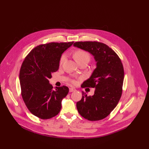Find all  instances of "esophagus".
<instances>
[{
    "label": "esophagus",
    "instance_id": "1",
    "mask_svg": "<svg viewBox=\"0 0 149 149\" xmlns=\"http://www.w3.org/2000/svg\"><path fill=\"white\" fill-rule=\"evenodd\" d=\"M76 89L74 88H69V91L70 92H73V91H75Z\"/></svg>",
    "mask_w": 149,
    "mask_h": 149
}]
</instances>
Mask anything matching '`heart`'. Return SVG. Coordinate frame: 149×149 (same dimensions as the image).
<instances>
[{
	"mask_svg": "<svg viewBox=\"0 0 149 149\" xmlns=\"http://www.w3.org/2000/svg\"><path fill=\"white\" fill-rule=\"evenodd\" d=\"M74 58L77 63H79V62L84 61V60H89L90 59V56L87 52L84 50H82V49H77L74 53ZM66 56L65 54H62L61 57L60 59V63H61L64 61L65 59ZM73 84H75V81L72 80L71 81Z\"/></svg>",
	"mask_w": 149,
	"mask_h": 149,
	"instance_id": "1",
	"label": "heart"
}]
</instances>
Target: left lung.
<instances>
[{
	"label": "left lung",
	"instance_id": "obj_1",
	"mask_svg": "<svg viewBox=\"0 0 149 149\" xmlns=\"http://www.w3.org/2000/svg\"><path fill=\"white\" fill-rule=\"evenodd\" d=\"M74 47L94 56L96 67L82 87L95 88L93 96L82 92L76 103L79 114L89 121L101 120L109 115L119 101L123 91L124 72L118 54L108 45L99 42H76Z\"/></svg>",
	"mask_w": 149,
	"mask_h": 149
}]
</instances>
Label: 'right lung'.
Segmentation results:
<instances>
[{"label": "right lung", "instance_id": "right-lung-1", "mask_svg": "<svg viewBox=\"0 0 149 149\" xmlns=\"http://www.w3.org/2000/svg\"><path fill=\"white\" fill-rule=\"evenodd\" d=\"M73 42L39 45L26 56L21 66L19 80L23 100L32 114L42 119L57 115L62 100L68 93L64 86L53 90L49 79L58 70L62 54Z\"/></svg>", "mask_w": 149, "mask_h": 149}]
</instances>
